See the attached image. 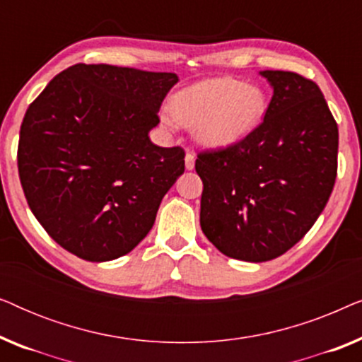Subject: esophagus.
<instances>
[{"label": "esophagus", "mask_w": 362, "mask_h": 362, "mask_svg": "<svg viewBox=\"0 0 362 362\" xmlns=\"http://www.w3.org/2000/svg\"><path fill=\"white\" fill-rule=\"evenodd\" d=\"M194 161H196L194 155H192L191 151H187V153H186V158H185V165H186V170H187V171H191L192 168H194Z\"/></svg>", "instance_id": "esophagus-1"}]
</instances>
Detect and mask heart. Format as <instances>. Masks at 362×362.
<instances>
[{
	"label": "heart",
	"instance_id": "heart-1",
	"mask_svg": "<svg viewBox=\"0 0 362 362\" xmlns=\"http://www.w3.org/2000/svg\"><path fill=\"white\" fill-rule=\"evenodd\" d=\"M267 112L265 93L232 77H216L182 88L171 98L166 125L192 127L194 138L207 148H229L252 135Z\"/></svg>",
	"mask_w": 362,
	"mask_h": 362
}]
</instances>
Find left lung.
<instances>
[{
	"instance_id": "8db88e82",
	"label": "left lung",
	"mask_w": 362,
	"mask_h": 362,
	"mask_svg": "<svg viewBox=\"0 0 362 362\" xmlns=\"http://www.w3.org/2000/svg\"><path fill=\"white\" fill-rule=\"evenodd\" d=\"M274 95L259 128L197 155L201 229L230 259L267 262L311 229L333 191L338 125L320 87L300 74L262 71Z\"/></svg>"
}]
</instances>
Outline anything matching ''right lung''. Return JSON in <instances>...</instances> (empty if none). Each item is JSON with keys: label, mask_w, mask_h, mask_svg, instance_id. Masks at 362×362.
<instances>
[{"label": "right lung", "mask_w": 362, "mask_h": 362, "mask_svg": "<svg viewBox=\"0 0 362 362\" xmlns=\"http://www.w3.org/2000/svg\"><path fill=\"white\" fill-rule=\"evenodd\" d=\"M173 72L76 64L24 115L19 180L33 214L59 245L88 262L115 260L145 239L161 199L185 173V151L150 133Z\"/></svg>", "instance_id": "1"}]
</instances>
